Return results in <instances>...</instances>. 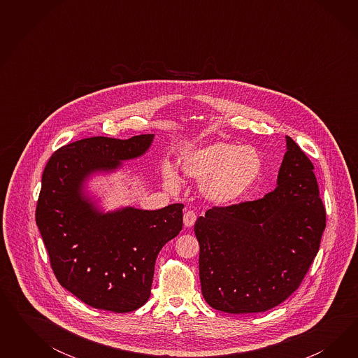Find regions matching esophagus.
<instances>
[{
    "instance_id": "1",
    "label": "esophagus",
    "mask_w": 358,
    "mask_h": 358,
    "mask_svg": "<svg viewBox=\"0 0 358 358\" xmlns=\"http://www.w3.org/2000/svg\"><path fill=\"white\" fill-rule=\"evenodd\" d=\"M196 220V215H195L194 211L192 210H187L184 214V224L186 227H192Z\"/></svg>"
}]
</instances>
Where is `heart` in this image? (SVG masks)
Wrapping results in <instances>:
<instances>
[{
  "label": "heart",
  "instance_id": "obj_1",
  "mask_svg": "<svg viewBox=\"0 0 358 358\" xmlns=\"http://www.w3.org/2000/svg\"><path fill=\"white\" fill-rule=\"evenodd\" d=\"M182 171L187 177L202 181L201 190L207 199L229 205L241 201L256 185L262 172V159L250 145L217 141L185 156ZM164 182L171 189L180 185L171 166L164 169Z\"/></svg>",
  "mask_w": 358,
  "mask_h": 358
}]
</instances>
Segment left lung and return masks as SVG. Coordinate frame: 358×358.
Wrapping results in <instances>:
<instances>
[{
	"mask_svg": "<svg viewBox=\"0 0 358 358\" xmlns=\"http://www.w3.org/2000/svg\"><path fill=\"white\" fill-rule=\"evenodd\" d=\"M278 186L257 201L214 206L194 224L202 295L229 314L264 313L301 286L325 229L314 164L286 136Z\"/></svg>",
	"mask_w": 358,
	"mask_h": 358,
	"instance_id": "8db88e82",
	"label": "left lung"
}]
</instances>
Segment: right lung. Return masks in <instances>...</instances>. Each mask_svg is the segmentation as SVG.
I'll use <instances>...</instances> for the list:
<instances>
[{
  "mask_svg": "<svg viewBox=\"0 0 358 358\" xmlns=\"http://www.w3.org/2000/svg\"><path fill=\"white\" fill-rule=\"evenodd\" d=\"M152 139H81L59 148L44 168L36 226L56 280L90 307L130 313L145 303L156 257L182 229V203L102 214L81 196L87 174L141 156Z\"/></svg>",
  "mask_w": 358,
  "mask_h": 358,
  "instance_id": "obj_1",
  "label": "right lung"
}]
</instances>
